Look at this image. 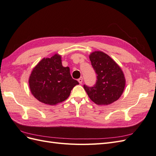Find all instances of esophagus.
Here are the masks:
<instances>
[{"instance_id": "34e87169", "label": "esophagus", "mask_w": 156, "mask_h": 156, "mask_svg": "<svg viewBox=\"0 0 156 156\" xmlns=\"http://www.w3.org/2000/svg\"><path fill=\"white\" fill-rule=\"evenodd\" d=\"M78 82H79L80 84H81V83H83V77H80V78L78 79Z\"/></svg>"}]
</instances>
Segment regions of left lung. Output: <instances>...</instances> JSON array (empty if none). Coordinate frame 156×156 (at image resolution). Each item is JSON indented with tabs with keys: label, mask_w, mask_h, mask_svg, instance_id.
Returning a JSON list of instances; mask_svg holds the SVG:
<instances>
[{
	"label": "left lung",
	"mask_w": 156,
	"mask_h": 156,
	"mask_svg": "<svg viewBox=\"0 0 156 156\" xmlns=\"http://www.w3.org/2000/svg\"><path fill=\"white\" fill-rule=\"evenodd\" d=\"M97 74L95 85H84L90 100L99 105H108L119 100L126 86V79L121 68L109 56L96 51L89 55Z\"/></svg>",
	"instance_id": "8db88e82"
}]
</instances>
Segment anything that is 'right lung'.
<instances>
[{"mask_svg": "<svg viewBox=\"0 0 156 156\" xmlns=\"http://www.w3.org/2000/svg\"><path fill=\"white\" fill-rule=\"evenodd\" d=\"M29 83L34 97L49 105L65 101L73 88L79 84L71 76L69 67L63 66L61 56L57 53L37 63L32 71Z\"/></svg>", "mask_w": 156, "mask_h": 156, "instance_id": "obj_1", "label": "right lung"}]
</instances>
